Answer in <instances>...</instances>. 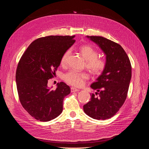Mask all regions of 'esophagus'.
Returning a JSON list of instances; mask_svg holds the SVG:
<instances>
[{"mask_svg":"<svg viewBox=\"0 0 149 149\" xmlns=\"http://www.w3.org/2000/svg\"><path fill=\"white\" fill-rule=\"evenodd\" d=\"M79 91V90L78 89H76V88H73V87H72V88H71V93L78 92V91Z\"/></svg>","mask_w":149,"mask_h":149,"instance_id":"1","label":"esophagus"}]
</instances>
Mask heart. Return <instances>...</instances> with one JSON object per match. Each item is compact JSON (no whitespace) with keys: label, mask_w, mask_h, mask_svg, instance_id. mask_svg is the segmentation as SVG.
Here are the masks:
<instances>
[{"label":"heart","mask_w":149,"mask_h":149,"mask_svg":"<svg viewBox=\"0 0 149 149\" xmlns=\"http://www.w3.org/2000/svg\"><path fill=\"white\" fill-rule=\"evenodd\" d=\"M79 51L84 59L86 60V67L93 74H100L106 68V61L102 58H98V53L96 49L89 45H84L79 47ZM70 53V49L66 50L63 55L61 63L66 64ZM65 81L74 86H82L84 81L89 78V76L84 72H78L71 70L68 72L63 77Z\"/></svg>","instance_id":"1"}]
</instances>
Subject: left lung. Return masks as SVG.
<instances>
[{
    "instance_id": "left-lung-1",
    "label": "left lung",
    "mask_w": 149,
    "mask_h": 149,
    "mask_svg": "<svg viewBox=\"0 0 149 149\" xmlns=\"http://www.w3.org/2000/svg\"><path fill=\"white\" fill-rule=\"evenodd\" d=\"M96 43L106 55V68L91 88L96 90L90 101L83 106L88 116L97 120H106L114 116L127 97L132 76L129 58L119 44L102 37L86 36Z\"/></svg>"
}]
</instances>
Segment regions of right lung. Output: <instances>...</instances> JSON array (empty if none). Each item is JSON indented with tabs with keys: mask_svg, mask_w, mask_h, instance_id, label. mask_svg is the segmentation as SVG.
<instances>
[{
	"mask_svg": "<svg viewBox=\"0 0 149 149\" xmlns=\"http://www.w3.org/2000/svg\"><path fill=\"white\" fill-rule=\"evenodd\" d=\"M74 37L51 35L35 40L19 62L15 79L19 100L37 120H51L63 111V102L70 93V88L60 82L52 90L48 81L55 76L63 55L75 42Z\"/></svg>",
	"mask_w": 149,
	"mask_h": 149,
	"instance_id": "1",
	"label": "right lung"
}]
</instances>
